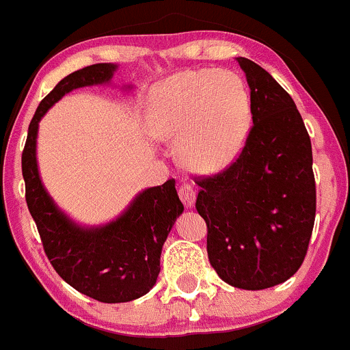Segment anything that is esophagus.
<instances>
[{
    "mask_svg": "<svg viewBox=\"0 0 350 350\" xmlns=\"http://www.w3.org/2000/svg\"><path fill=\"white\" fill-rule=\"evenodd\" d=\"M178 196L185 207H192L193 202H196V190H193L192 183L183 182L182 185L178 187Z\"/></svg>",
    "mask_w": 350,
    "mask_h": 350,
    "instance_id": "esophagus-1",
    "label": "esophagus"
}]
</instances>
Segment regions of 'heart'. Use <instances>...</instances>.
<instances>
[{"label":"heart","instance_id":"heart-1","mask_svg":"<svg viewBox=\"0 0 350 350\" xmlns=\"http://www.w3.org/2000/svg\"><path fill=\"white\" fill-rule=\"evenodd\" d=\"M250 124L247 88L240 76L226 69L178 72L151 95V133L158 139L180 143L183 163L199 174L233 163Z\"/></svg>","mask_w":350,"mask_h":350}]
</instances>
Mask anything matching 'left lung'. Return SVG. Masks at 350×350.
<instances>
[{"label":"left lung","instance_id":"obj_1","mask_svg":"<svg viewBox=\"0 0 350 350\" xmlns=\"http://www.w3.org/2000/svg\"><path fill=\"white\" fill-rule=\"evenodd\" d=\"M250 88L252 126L237 161L200 176L196 209L207 257L224 282L258 291L288 281L306 255L317 213L311 141L288 92L237 57Z\"/></svg>","mask_w":350,"mask_h":350}]
</instances>
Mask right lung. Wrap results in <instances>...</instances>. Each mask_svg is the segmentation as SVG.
Wrapping results in <instances>:
<instances>
[{"label": "right lung", "mask_w": 350, "mask_h": 350, "mask_svg": "<svg viewBox=\"0 0 350 350\" xmlns=\"http://www.w3.org/2000/svg\"><path fill=\"white\" fill-rule=\"evenodd\" d=\"M116 69V64L100 62L62 78L37 107L22 153L27 206L47 258L69 286L102 303L137 299L157 284L161 248L183 213L174 178L143 190L116 221L95 228L69 219L44 189L36 157L40 119L66 93L109 83Z\"/></svg>", "instance_id": "obj_1"}]
</instances>
